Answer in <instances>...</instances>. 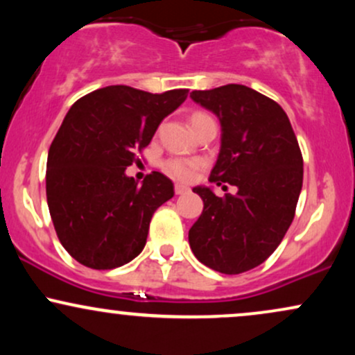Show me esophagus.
Wrapping results in <instances>:
<instances>
[{
    "label": "esophagus",
    "mask_w": 355,
    "mask_h": 355,
    "mask_svg": "<svg viewBox=\"0 0 355 355\" xmlns=\"http://www.w3.org/2000/svg\"><path fill=\"white\" fill-rule=\"evenodd\" d=\"M189 191H190V189L187 185H182V183H177V185H175V193H177V195L189 193Z\"/></svg>",
    "instance_id": "1"
}]
</instances>
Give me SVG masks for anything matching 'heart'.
<instances>
[{
  "instance_id": "heart-1",
  "label": "heart",
  "mask_w": 355,
  "mask_h": 355,
  "mask_svg": "<svg viewBox=\"0 0 355 355\" xmlns=\"http://www.w3.org/2000/svg\"><path fill=\"white\" fill-rule=\"evenodd\" d=\"M203 118H209V115L202 112L193 113L190 118V123H197ZM200 165L202 162L197 160V158H170L164 164V170L172 178H177V180H191L193 175L197 173V170L200 168Z\"/></svg>"
}]
</instances>
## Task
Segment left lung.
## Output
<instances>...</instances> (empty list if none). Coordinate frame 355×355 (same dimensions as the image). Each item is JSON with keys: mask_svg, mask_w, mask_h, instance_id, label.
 Returning <instances> with one entry per match:
<instances>
[{"mask_svg": "<svg viewBox=\"0 0 355 355\" xmlns=\"http://www.w3.org/2000/svg\"><path fill=\"white\" fill-rule=\"evenodd\" d=\"M190 98L222 126L210 182L237 187L225 197L195 187L203 211L189 232L190 248L203 266L242 274L274 254L294 220L304 178L299 141L282 107L243 85L195 89Z\"/></svg>", "mask_w": 355, "mask_h": 355, "instance_id": "8db88e82", "label": "left lung"}]
</instances>
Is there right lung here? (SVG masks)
Instances as JSON below:
<instances>
[{
	"label": "right lung",
	"instance_id": "add662e5",
	"mask_svg": "<svg viewBox=\"0 0 355 355\" xmlns=\"http://www.w3.org/2000/svg\"><path fill=\"white\" fill-rule=\"evenodd\" d=\"M187 93L113 85L67 113L48 152L46 200L61 245L81 266L110 270L144 250L150 220L173 197V183L152 172L138 185L125 170Z\"/></svg>",
	"mask_w": 355,
	"mask_h": 355
}]
</instances>
